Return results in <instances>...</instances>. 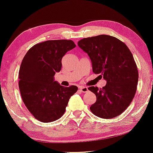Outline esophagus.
I'll return each instance as SVG.
<instances>
[{
    "mask_svg": "<svg viewBox=\"0 0 153 153\" xmlns=\"http://www.w3.org/2000/svg\"><path fill=\"white\" fill-rule=\"evenodd\" d=\"M79 90L82 93H86V92L88 91V88L87 87H84V86H80L79 87Z\"/></svg>",
    "mask_w": 153,
    "mask_h": 153,
    "instance_id": "1",
    "label": "esophagus"
}]
</instances>
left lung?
<instances>
[{
    "label": "left lung",
    "mask_w": 153,
    "mask_h": 153,
    "mask_svg": "<svg viewBox=\"0 0 153 153\" xmlns=\"http://www.w3.org/2000/svg\"><path fill=\"white\" fill-rule=\"evenodd\" d=\"M78 45L89 56L94 73L106 81L102 88H88L96 96L90 110L102 119L119 116L129 106L137 89L138 71L131 52L124 42L105 34L82 39Z\"/></svg>",
    "instance_id": "obj_1"
}]
</instances>
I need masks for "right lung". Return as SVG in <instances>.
I'll return each mask as SVG.
<instances>
[{
    "mask_svg": "<svg viewBox=\"0 0 153 153\" xmlns=\"http://www.w3.org/2000/svg\"><path fill=\"white\" fill-rule=\"evenodd\" d=\"M76 47L71 40H51L35 45L22 60L19 88L22 100L34 117L43 123L59 119L64 114L74 85L63 87L54 80L61 71L62 59Z\"/></svg>",
    "mask_w": 153,
    "mask_h": 153,
    "instance_id": "obj_1",
    "label": "right lung"
}]
</instances>
